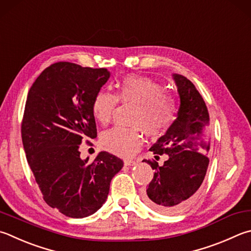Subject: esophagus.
<instances>
[{
    "label": "esophagus",
    "instance_id": "esophagus-1",
    "mask_svg": "<svg viewBox=\"0 0 251 251\" xmlns=\"http://www.w3.org/2000/svg\"><path fill=\"white\" fill-rule=\"evenodd\" d=\"M124 165L125 166H134V165H136V161L135 160H129V159H126V160H124Z\"/></svg>",
    "mask_w": 251,
    "mask_h": 251
}]
</instances>
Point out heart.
Here are the masks:
<instances>
[{"instance_id":"b5f03b06","label":"heart","mask_w":251,"mask_h":251,"mask_svg":"<svg viewBox=\"0 0 251 251\" xmlns=\"http://www.w3.org/2000/svg\"><path fill=\"white\" fill-rule=\"evenodd\" d=\"M133 103L137 110L131 117L135 127H114L104 131L101 145L122 157H131L138 151L143 144L141 129L150 136H157L169 128L175 123L177 103L171 93L163 91L161 84L147 76L127 75L117 84L116 95L108 91H100L92 104L93 115L99 123L106 125L118 104Z\"/></svg>"}]
</instances>
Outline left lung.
Segmentation results:
<instances>
[{"mask_svg": "<svg viewBox=\"0 0 251 251\" xmlns=\"http://www.w3.org/2000/svg\"><path fill=\"white\" fill-rule=\"evenodd\" d=\"M180 97L175 123L158 139L150 151L169 156L163 166L144 160L154 170L153 179L144 193V201L163 214L183 212L197 198L206 175L209 159V115L201 94L181 75H173Z\"/></svg>", "mask_w": 251, "mask_h": 251, "instance_id": "left-lung-1", "label": "left lung"}]
</instances>
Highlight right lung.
<instances>
[{
  "mask_svg": "<svg viewBox=\"0 0 251 251\" xmlns=\"http://www.w3.org/2000/svg\"><path fill=\"white\" fill-rule=\"evenodd\" d=\"M108 78L105 68L60 61L40 74L27 95L21 129L27 161L45 202L72 218L102 206L124 165L106 151L91 163L80 158V144L97 137L92 104Z\"/></svg>",
  "mask_w": 251,
  "mask_h": 251,
  "instance_id": "1",
  "label": "right lung"
}]
</instances>
